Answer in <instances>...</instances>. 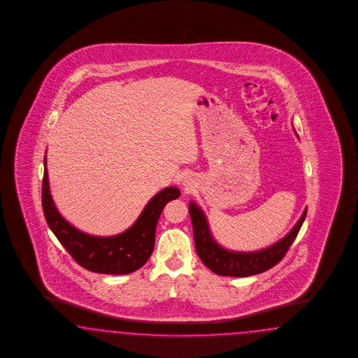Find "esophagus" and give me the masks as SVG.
I'll return each instance as SVG.
<instances>
[{
  "label": "esophagus",
  "instance_id": "34e87169",
  "mask_svg": "<svg viewBox=\"0 0 358 358\" xmlns=\"http://www.w3.org/2000/svg\"><path fill=\"white\" fill-rule=\"evenodd\" d=\"M195 186L194 180L192 176H185L184 180H182V187L185 189V192H190L193 190V187Z\"/></svg>",
  "mask_w": 358,
  "mask_h": 358
}]
</instances>
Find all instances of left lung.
<instances>
[{"instance_id":"left-lung-1","label":"left lung","mask_w":358,"mask_h":358,"mask_svg":"<svg viewBox=\"0 0 358 358\" xmlns=\"http://www.w3.org/2000/svg\"><path fill=\"white\" fill-rule=\"evenodd\" d=\"M189 214L193 223L195 250L207 268L217 275L250 277L269 271L282 260L303 224L307 207L283 238L266 248L252 252L229 250L220 245L213 236L205 211L194 201L189 202Z\"/></svg>"}]
</instances>
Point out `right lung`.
I'll return each instance as SVG.
<instances>
[{
    "mask_svg": "<svg viewBox=\"0 0 358 358\" xmlns=\"http://www.w3.org/2000/svg\"><path fill=\"white\" fill-rule=\"evenodd\" d=\"M47 153V152H45ZM176 186L153 195L131 227L114 236H94L80 231L62 217L55 205L44 156L42 205L45 220L55 236L78 265L101 274H130L151 257L159 217L165 205L180 196Z\"/></svg>",
    "mask_w": 358,
    "mask_h": 358,
    "instance_id": "add662e5",
    "label": "right lung"
}]
</instances>
